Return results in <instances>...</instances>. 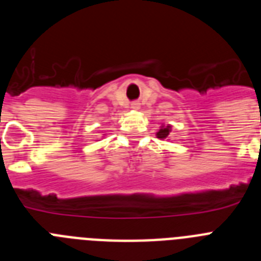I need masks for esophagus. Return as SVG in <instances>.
<instances>
[{
	"label": "esophagus",
	"mask_w": 261,
	"mask_h": 261,
	"mask_svg": "<svg viewBox=\"0 0 261 261\" xmlns=\"http://www.w3.org/2000/svg\"><path fill=\"white\" fill-rule=\"evenodd\" d=\"M130 108H132V110H135V111L140 110V103H138V102H132V105H130Z\"/></svg>",
	"instance_id": "obj_1"
}]
</instances>
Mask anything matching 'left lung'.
Returning a JSON list of instances; mask_svg holds the SVG:
<instances>
[{
    "instance_id": "obj_1",
    "label": "left lung",
    "mask_w": 261,
    "mask_h": 261,
    "mask_svg": "<svg viewBox=\"0 0 261 261\" xmlns=\"http://www.w3.org/2000/svg\"><path fill=\"white\" fill-rule=\"evenodd\" d=\"M170 133H171V125H162L158 132H156V137L161 138V140H165V138L170 136Z\"/></svg>"
}]
</instances>
